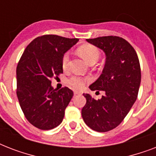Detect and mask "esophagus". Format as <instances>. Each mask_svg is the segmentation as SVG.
Instances as JSON below:
<instances>
[{
	"label": "esophagus",
	"mask_w": 156,
	"mask_h": 156,
	"mask_svg": "<svg viewBox=\"0 0 156 156\" xmlns=\"http://www.w3.org/2000/svg\"><path fill=\"white\" fill-rule=\"evenodd\" d=\"M74 95H82V92L79 91V90H74Z\"/></svg>",
	"instance_id": "1"
}]
</instances>
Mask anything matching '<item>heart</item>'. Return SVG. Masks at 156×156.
<instances>
[{
    "mask_svg": "<svg viewBox=\"0 0 156 156\" xmlns=\"http://www.w3.org/2000/svg\"><path fill=\"white\" fill-rule=\"evenodd\" d=\"M78 52L86 61H87L89 63L94 61H98L100 58V50L96 46L90 44H83L78 48ZM69 61V52H66L61 56V66L64 69L68 68ZM90 81L89 78H83L79 75H72L69 78H67L66 83L69 87L74 88V89H80L83 88L87 82Z\"/></svg>",
    "mask_w": 156,
    "mask_h": 156,
    "instance_id": "heart-1",
    "label": "heart"
}]
</instances>
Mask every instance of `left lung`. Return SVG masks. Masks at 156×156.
Listing matches in <instances>:
<instances>
[{"mask_svg":"<svg viewBox=\"0 0 156 156\" xmlns=\"http://www.w3.org/2000/svg\"><path fill=\"white\" fill-rule=\"evenodd\" d=\"M102 49L106 63L100 77L90 86L91 90H104L96 100L90 94L82 109L83 121L93 130L108 132L123 121L137 100L141 83V68L137 52L125 39L115 35L88 39Z\"/></svg>","mask_w":156,"mask_h":156,"instance_id":"obj_1","label":"left lung"}]
</instances>
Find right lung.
I'll return each instance as SVG.
<instances>
[{
	"label": "right lung",
	"mask_w": 156,
	"mask_h": 156,
	"mask_svg": "<svg viewBox=\"0 0 156 156\" xmlns=\"http://www.w3.org/2000/svg\"><path fill=\"white\" fill-rule=\"evenodd\" d=\"M78 41L56 35L35 38L18 61L16 93L24 116L36 128L48 130L62 122L65 110L73 97L68 87L56 90L52 78L63 73L61 56Z\"/></svg>",
	"instance_id": "obj_1"
}]
</instances>
